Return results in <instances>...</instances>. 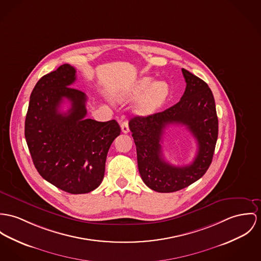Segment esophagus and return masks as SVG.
<instances>
[{
  "instance_id": "1",
  "label": "esophagus",
  "mask_w": 261,
  "mask_h": 261,
  "mask_svg": "<svg viewBox=\"0 0 261 261\" xmlns=\"http://www.w3.org/2000/svg\"><path fill=\"white\" fill-rule=\"evenodd\" d=\"M121 131L123 133H128L129 132V125H128L127 121H123L121 123Z\"/></svg>"
}]
</instances>
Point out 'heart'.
<instances>
[{
    "mask_svg": "<svg viewBox=\"0 0 261 261\" xmlns=\"http://www.w3.org/2000/svg\"><path fill=\"white\" fill-rule=\"evenodd\" d=\"M143 96L136 106V113L140 115L152 114L161 107L169 95V86L165 81H156L153 83L151 77H142L135 81L127 90L118 95V100L133 99Z\"/></svg>",
    "mask_w": 261,
    "mask_h": 261,
    "instance_id": "b5f03b06",
    "label": "heart"
}]
</instances>
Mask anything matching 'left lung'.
Masks as SVG:
<instances>
[{
  "label": "left lung",
  "mask_w": 261,
  "mask_h": 261,
  "mask_svg": "<svg viewBox=\"0 0 261 261\" xmlns=\"http://www.w3.org/2000/svg\"><path fill=\"white\" fill-rule=\"evenodd\" d=\"M181 72L187 86L178 103L162 112L129 121L141 178L159 193L177 192L201 179L211 166L218 140L219 120L212 90L190 71L181 68ZM171 123L185 124L197 140L198 152L190 165L174 166L162 157L161 137Z\"/></svg>",
  "instance_id": "obj_1"
}]
</instances>
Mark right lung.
<instances>
[{
    "label": "right lung",
    "instance_id": "add662e5",
    "mask_svg": "<svg viewBox=\"0 0 261 261\" xmlns=\"http://www.w3.org/2000/svg\"><path fill=\"white\" fill-rule=\"evenodd\" d=\"M75 73V68L65 63L38 81L30 98L24 137L40 176L77 195L100 185L108 150L121 129L115 120L86 119V95L70 87ZM64 100L71 108L61 113Z\"/></svg>",
    "mask_w": 261,
    "mask_h": 261
}]
</instances>
